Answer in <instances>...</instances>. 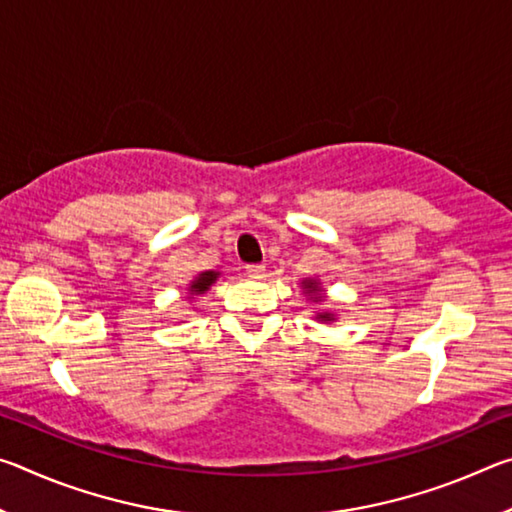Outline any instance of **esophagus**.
<instances>
[{"mask_svg": "<svg viewBox=\"0 0 512 512\" xmlns=\"http://www.w3.org/2000/svg\"><path fill=\"white\" fill-rule=\"evenodd\" d=\"M264 271H266L264 264H248L246 266V273H248V277H253V280H259V277L264 275Z\"/></svg>", "mask_w": 512, "mask_h": 512, "instance_id": "obj_1", "label": "esophagus"}]
</instances>
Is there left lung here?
<instances>
[{
    "label": "left lung",
    "mask_w": 512,
    "mask_h": 512,
    "mask_svg": "<svg viewBox=\"0 0 512 512\" xmlns=\"http://www.w3.org/2000/svg\"><path fill=\"white\" fill-rule=\"evenodd\" d=\"M305 289H309V291H318L316 289V282H305ZM320 318H323V320H332V314H320Z\"/></svg>",
    "instance_id": "left-lung-1"
}]
</instances>
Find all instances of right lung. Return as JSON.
<instances>
[{"label": "right lung", "instance_id": "add662e5", "mask_svg": "<svg viewBox=\"0 0 512 512\" xmlns=\"http://www.w3.org/2000/svg\"><path fill=\"white\" fill-rule=\"evenodd\" d=\"M216 275L219 273H214V271H205V273H201L196 277V280L192 282V291L194 293H203V291H207V287H210V284L216 280Z\"/></svg>", "mask_w": 512, "mask_h": 512}]
</instances>
